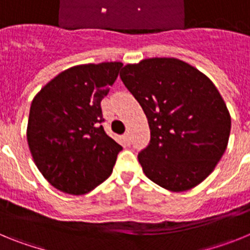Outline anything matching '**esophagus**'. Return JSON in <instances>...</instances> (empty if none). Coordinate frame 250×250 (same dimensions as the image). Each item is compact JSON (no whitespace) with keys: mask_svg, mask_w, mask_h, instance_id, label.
<instances>
[{"mask_svg":"<svg viewBox=\"0 0 250 250\" xmlns=\"http://www.w3.org/2000/svg\"><path fill=\"white\" fill-rule=\"evenodd\" d=\"M124 140H125V143H126L127 145L131 144V136H130L129 132H126V134L124 135Z\"/></svg>","mask_w":250,"mask_h":250,"instance_id":"obj_1","label":"esophagus"}]
</instances>
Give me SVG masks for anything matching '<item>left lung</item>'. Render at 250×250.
Segmentation results:
<instances>
[{
    "label": "left lung",
    "instance_id": "left-lung-1",
    "mask_svg": "<svg viewBox=\"0 0 250 250\" xmlns=\"http://www.w3.org/2000/svg\"><path fill=\"white\" fill-rule=\"evenodd\" d=\"M120 77L149 123V144L138 155L145 175L171 191L200 184L222 159L230 134V115L215 85L173 57L124 66Z\"/></svg>",
    "mask_w": 250,
    "mask_h": 250
}]
</instances>
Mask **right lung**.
<instances>
[{
  "mask_svg": "<svg viewBox=\"0 0 250 250\" xmlns=\"http://www.w3.org/2000/svg\"><path fill=\"white\" fill-rule=\"evenodd\" d=\"M121 66H74L52 79L32 100L27 125L31 155L46 180L63 193H89L112 173L123 146L101 125V100Z\"/></svg>",
  "mask_w": 250,
  "mask_h": 250,
  "instance_id": "right-lung-1",
  "label": "right lung"
}]
</instances>
